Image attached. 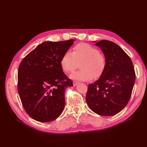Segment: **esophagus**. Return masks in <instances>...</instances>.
Segmentation results:
<instances>
[{
	"label": "esophagus",
	"mask_w": 147,
	"mask_h": 147,
	"mask_svg": "<svg viewBox=\"0 0 147 147\" xmlns=\"http://www.w3.org/2000/svg\"><path fill=\"white\" fill-rule=\"evenodd\" d=\"M78 83L77 82H76V81H73V85H74V86H76Z\"/></svg>",
	"instance_id": "34e87169"
}]
</instances>
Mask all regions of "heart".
<instances>
[{
    "mask_svg": "<svg viewBox=\"0 0 147 147\" xmlns=\"http://www.w3.org/2000/svg\"><path fill=\"white\" fill-rule=\"evenodd\" d=\"M81 63V70L71 74L70 78L79 81H89L100 77L105 67V57L97 49L90 44L80 43L72 52L66 51L61 57L60 64L65 72H72Z\"/></svg>",
    "mask_w": 147,
    "mask_h": 147,
    "instance_id": "heart-1",
    "label": "heart"
}]
</instances>
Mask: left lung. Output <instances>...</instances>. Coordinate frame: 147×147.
I'll return each instance as SVG.
<instances>
[{
  "label": "left lung",
  "instance_id": "8db88e82",
  "mask_svg": "<svg viewBox=\"0 0 147 147\" xmlns=\"http://www.w3.org/2000/svg\"><path fill=\"white\" fill-rule=\"evenodd\" d=\"M95 45L104 53L105 67L98 80L88 85L86 101L94 113L112 116L121 112L130 99L135 70L129 56L116 43L103 40Z\"/></svg>",
  "mask_w": 147,
  "mask_h": 147
}]
</instances>
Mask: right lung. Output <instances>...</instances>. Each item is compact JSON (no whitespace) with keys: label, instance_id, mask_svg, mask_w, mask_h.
<instances>
[{"label":"right lung","instance_id":"add662e5","mask_svg":"<svg viewBox=\"0 0 147 147\" xmlns=\"http://www.w3.org/2000/svg\"><path fill=\"white\" fill-rule=\"evenodd\" d=\"M74 41L43 42L21 62L18 91L25 111L37 121H53L63 112L65 90L73 83L63 72L60 61Z\"/></svg>","mask_w":147,"mask_h":147}]
</instances>
